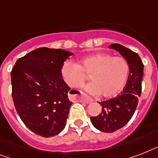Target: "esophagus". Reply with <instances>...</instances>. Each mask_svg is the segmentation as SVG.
<instances>
[{
    "label": "esophagus",
    "instance_id": "1",
    "mask_svg": "<svg viewBox=\"0 0 158 158\" xmlns=\"http://www.w3.org/2000/svg\"><path fill=\"white\" fill-rule=\"evenodd\" d=\"M73 99L74 100H80L83 102H85V103L89 104L91 103L92 102H93V99L89 98H86V97L81 96V97H73Z\"/></svg>",
    "mask_w": 158,
    "mask_h": 158
}]
</instances>
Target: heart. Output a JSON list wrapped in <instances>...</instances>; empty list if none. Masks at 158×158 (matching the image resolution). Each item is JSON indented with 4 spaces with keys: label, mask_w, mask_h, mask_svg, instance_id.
Returning a JSON list of instances; mask_svg holds the SVG:
<instances>
[{
    "label": "heart",
    "mask_w": 158,
    "mask_h": 158,
    "mask_svg": "<svg viewBox=\"0 0 158 158\" xmlns=\"http://www.w3.org/2000/svg\"><path fill=\"white\" fill-rule=\"evenodd\" d=\"M60 74L70 88H79L89 74L90 82L84 90L91 95H100L106 98L117 96L125 88L130 74V64L125 58L106 53H96L84 57L75 64L65 60Z\"/></svg>",
    "instance_id": "heart-1"
}]
</instances>
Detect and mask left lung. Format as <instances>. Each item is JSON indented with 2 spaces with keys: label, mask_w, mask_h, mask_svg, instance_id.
<instances>
[{
  "label": "left lung",
  "mask_w": 158,
  "mask_h": 158,
  "mask_svg": "<svg viewBox=\"0 0 158 158\" xmlns=\"http://www.w3.org/2000/svg\"><path fill=\"white\" fill-rule=\"evenodd\" d=\"M120 53L130 64L127 84L116 98L99 102L102 112L90 117L94 127L102 132L112 133L124 127L134 115L142 90L143 64L137 53L124 46L115 43L109 46Z\"/></svg>",
  "instance_id": "8db88e82"
}]
</instances>
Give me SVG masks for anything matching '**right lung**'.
Here are the masks:
<instances>
[{
  "label": "right lung",
  "mask_w": 158,
  "mask_h": 158,
  "mask_svg": "<svg viewBox=\"0 0 158 158\" xmlns=\"http://www.w3.org/2000/svg\"><path fill=\"white\" fill-rule=\"evenodd\" d=\"M74 53L40 48L16 61L12 69V98L16 111L34 134L49 138L64 130L72 102L60 74L62 64Z\"/></svg>",
  "instance_id": "add662e5"
}]
</instances>
